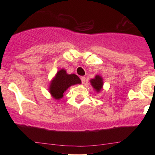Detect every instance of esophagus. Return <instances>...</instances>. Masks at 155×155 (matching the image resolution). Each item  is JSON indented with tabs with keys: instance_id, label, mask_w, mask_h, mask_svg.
<instances>
[{
	"instance_id": "esophagus-1",
	"label": "esophagus",
	"mask_w": 155,
	"mask_h": 155,
	"mask_svg": "<svg viewBox=\"0 0 155 155\" xmlns=\"http://www.w3.org/2000/svg\"><path fill=\"white\" fill-rule=\"evenodd\" d=\"M81 82H82V84H84L85 81H86V78L84 77V76H81Z\"/></svg>"
}]
</instances>
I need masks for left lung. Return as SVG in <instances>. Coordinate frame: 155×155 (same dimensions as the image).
I'll return each mask as SVG.
<instances>
[{
    "mask_svg": "<svg viewBox=\"0 0 155 155\" xmlns=\"http://www.w3.org/2000/svg\"><path fill=\"white\" fill-rule=\"evenodd\" d=\"M90 84L96 92H100L104 87V79L100 75H95L94 79L90 80Z\"/></svg>",
    "mask_w": 155,
    "mask_h": 155,
    "instance_id": "1",
    "label": "left lung"
}]
</instances>
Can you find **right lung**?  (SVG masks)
Instances as JSON below:
<instances>
[{"label":"right lung","instance_id":"obj_1","mask_svg":"<svg viewBox=\"0 0 155 155\" xmlns=\"http://www.w3.org/2000/svg\"><path fill=\"white\" fill-rule=\"evenodd\" d=\"M81 83V79L76 74H68L65 69H60L51 80L49 85V92L53 98L59 101L63 97L64 92L70 87Z\"/></svg>","mask_w":155,"mask_h":155}]
</instances>
